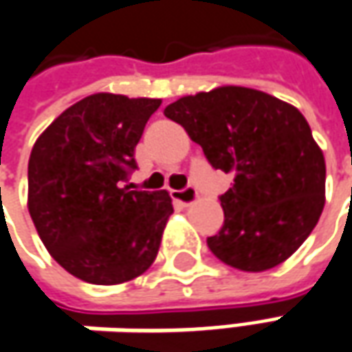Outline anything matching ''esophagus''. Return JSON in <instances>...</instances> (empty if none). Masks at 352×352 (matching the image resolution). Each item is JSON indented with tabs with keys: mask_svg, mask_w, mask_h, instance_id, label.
<instances>
[{
	"mask_svg": "<svg viewBox=\"0 0 352 352\" xmlns=\"http://www.w3.org/2000/svg\"><path fill=\"white\" fill-rule=\"evenodd\" d=\"M171 199L179 204H183V206H190L199 200V192L192 187L183 188V190H171Z\"/></svg>",
	"mask_w": 352,
	"mask_h": 352,
	"instance_id": "34e87169",
	"label": "esophagus"
}]
</instances>
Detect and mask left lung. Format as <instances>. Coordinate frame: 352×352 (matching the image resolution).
<instances>
[{"label":"left lung","mask_w":352,"mask_h":352,"mask_svg":"<svg viewBox=\"0 0 352 352\" xmlns=\"http://www.w3.org/2000/svg\"><path fill=\"white\" fill-rule=\"evenodd\" d=\"M214 169L234 173L220 197L224 226L206 243L245 273L285 263L311 234L325 204V160L308 120L269 93L222 85L167 104Z\"/></svg>","instance_id":"left-lung-1"}]
</instances>
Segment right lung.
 <instances>
[{"mask_svg":"<svg viewBox=\"0 0 352 352\" xmlns=\"http://www.w3.org/2000/svg\"><path fill=\"white\" fill-rule=\"evenodd\" d=\"M162 99L95 93L44 130L29 157V214L67 273L120 285L157 257L173 204L167 190L122 187L134 150Z\"/></svg>","mask_w":352,"mask_h":352,"instance_id":"1","label":"right lung"}]
</instances>
